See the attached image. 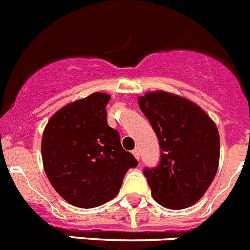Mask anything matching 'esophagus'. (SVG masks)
I'll list each match as a JSON object with an SVG mask.
<instances>
[{"label":"esophagus","instance_id":"obj_1","mask_svg":"<svg viewBox=\"0 0 250 250\" xmlns=\"http://www.w3.org/2000/svg\"><path fill=\"white\" fill-rule=\"evenodd\" d=\"M132 155L135 156L136 160H139V159H140V152H139L138 149H134V150H132Z\"/></svg>","mask_w":250,"mask_h":250}]
</instances>
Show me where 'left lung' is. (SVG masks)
I'll use <instances>...</instances> for the list:
<instances>
[{"instance_id":"obj_1","label":"left lung","mask_w":250,"mask_h":250,"mask_svg":"<svg viewBox=\"0 0 250 250\" xmlns=\"http://www.w3.org/2000/svg\"><path fill=\"white\" fill-rule=\"evenodd\" d=\"M156 132L160 164L144 174L156 203L169 209L195 204L210 187L219 165L220 139L210 116L193 101L167 91L139 98Z\"/></svg>"}]
</instances>
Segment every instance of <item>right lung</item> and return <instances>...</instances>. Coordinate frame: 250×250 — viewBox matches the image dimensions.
I'll use <instances>...</instances> for the list:
<instances>
[{
	"label": "right lung",
	"instance_id": "obj_1",
	"mask_svg": "<svg viewBox=\"0 0 250 250\" xmlns=\"http://www.w3.org/2000/svg\"><path fill=\"white\" fill-rule=\"evenodd\" d=\"M110 95L94 92L55 112L42 134L43 169L55 190L74 207L90 209L118 195L138 160L107 125Z\"/></svg>",
	"mask_w": 250,
	"mask_h": 250
}]
</instances>
